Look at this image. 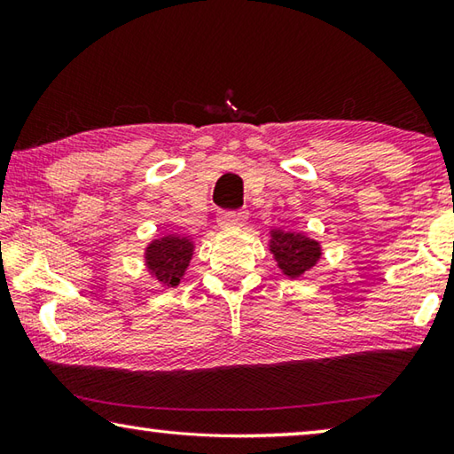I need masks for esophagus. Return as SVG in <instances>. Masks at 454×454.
Segmentation results:
<instances>
[{
	"label": "esophagus",
	"mask_w": 454,
	"mask_h": 454,
	"mask_svg": "<svg viewBox=\"0 0 454 454\" xmlns=\"http://www.w3.org/2000/svg\"><path fill=\"white\" fill-rule=\"evenodd\" d=\"M218 226L220 228H224V230H230V228H238V226H242L244 224V220H246V216L242 212H232V210H224V212H220L218 214Z\"/></svg>",
	"instance_id": "obj_1"
}]
</instances>
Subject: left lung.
I'll list each match as a JSON object with an SVG mask.
<instances>
[{"instance_id": "left-lung-1", "label": "left lung", "mask_w": 454, "mask_h": 454, "mask_svg": "<svg viewBox=\"0 0 454 454\" xmlns=\"http://www.w3.org/2000/svg\"><path fill=\"white\" fill-rule=\"evenodd\" d=\"M270 242V250L276 262H278L280 270L286 274L288 278H298V276L317 264V260L320 258L318 242L310 240V238H306L302 234L274 230Z\"/></svg>"}]
</instances>
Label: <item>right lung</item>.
I'll use <instances>...</instances> for the list:
<instances>
[{
    "instance_id": "1",
    "label": "right lung",
    "mask_w": 454,
    "mask_h": 454,
    "mask_svg": "<svg viewBox=\"0 0 454 454\" xmlns=\"http://www.w3.org/2000/svg\"><path fill=\"white\" fill-rule=\"evenodd\" d=\"M192 258V242L188 238L168 236L153 240L145 250V262L152 274L164 284V286H176L186 272Z\"/></svg>"
}]
</instances>
